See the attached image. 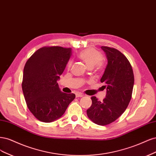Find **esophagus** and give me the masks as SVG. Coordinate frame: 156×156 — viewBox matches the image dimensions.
<instances>
[{"label":"esophagus","instance_id":"obj_1","mask_svg":"<svg viewBox=\"0 0 156 156\" xmlns=\"http://www.w3.org/2000/svg\"><path fill=\"white\" fill-rule=\"evenodd\" d=\"M83 96V94H82V93H76V97H82Z\"/></svg>","mask_w":156,"mask_h":156}]
</instances>
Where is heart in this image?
<instances>
[{
	"label": "heart",
	"mask_w": 156,
	"mask_h": 156,
	"mask_svg": "<svg viewBox=\"0 0 156 156\" xmlns=\"http://www.w3.org/2000/svg\"><path fill=\"white\" fill-rule=\"evenodd\" d=\"M79 58L85 64L89 69H93L96 66L98 71H101L103 64L101 62L102 55L93 48H87L82 51L78 55ZM71 66V62L68 63V68Z\"/></svg>",
	"instance_id": "obj_1"
}]
</instances>
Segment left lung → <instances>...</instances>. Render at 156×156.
Returning a JSON list of instances; mask_svg holds the SVG:
<instances>
[{"label": "left lung", "instance_id": "1", "mask_svg": "<svg viewBox=\"0 0 156 156\" xmlns=\"http://www.w3.org/2000/svg\"><path fill=\"white\" fill-rule=\"evenodd\" d=\"M101 48L108 59L100 79V82L105 83L106 95L102 102L92 97V104L87 114L94 123L105 126L116 120L127 108L132 98L134 76L132 65L123 54L111 47Z\"/></svg>", "mask_w": 156, "mask_h": 156}]
</instances>
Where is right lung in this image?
<instances>
[{"label":"right lung","instance_id":"1","mask_svg":"<svg viewBox=\"0 0 156 156\" xmlns=\"http://www.w3.org/2000/svg\"><path fill=\"white\" fill-rule=\"evenodd\" d=\"M72 49L54 46L35 52L25 64L22 89L25 101L34 117L44 122L61 117L75 98L65 93L58 83L71 58Z\"/></svg>","mask_w":156,"mask_h":156}]
</instances>
